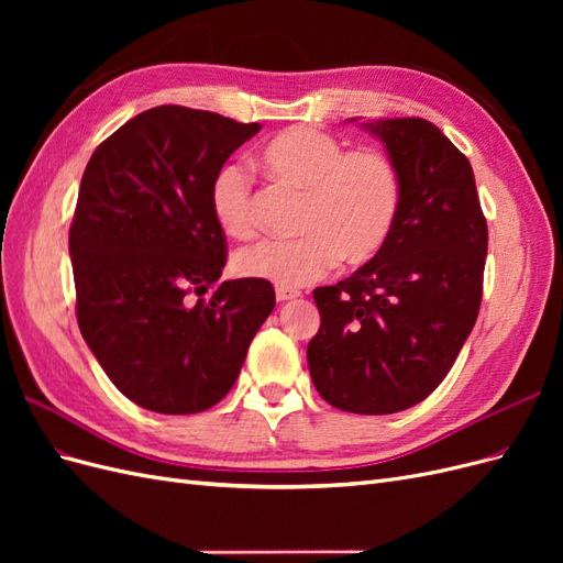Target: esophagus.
Instances as JSON below:
<instances>
[{
  "instance_id": "obj_1",
  "label": "esophagus",
  "mask_w": 563,
  "mask_h": 563,
  "mask_svg": "<svg viewBox=\"0 0 563 563\" xmlns=\"http://www.w3.org/2000/svg\"><path fill=\"white\" fill-rule=\"evenodd\" d=\"M300 296V291H296V288H277V300L279 302H286V300H294V298H298Z\"/></svg>"
}]
</instances>
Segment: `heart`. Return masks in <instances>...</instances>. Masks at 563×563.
Returning a JSON list of instances; mask_svg holds the SVG:
<instances>
[{"label": "heart", "mask_w": 563, "mask_h": 563, "mask_svg": "<svg viewBox=\"0 0 563 563\" xmlns=\"http://www.w3.org/2000/svg\"><path fill=\"white\" fill-rule=\"evenodd\" d=\"M261 168L277 183L302 192L296 240H265L234 255V272L246 279L298 288L327 275L343 258L371 261L391 232L399 211V176L378 150H347L335 135L291 126L261 150ZM211 213L232 240L255 234L251 180L228 164L211 183Z\"/></svg>", "instance_id": "b5f03b06"}]
</instances>
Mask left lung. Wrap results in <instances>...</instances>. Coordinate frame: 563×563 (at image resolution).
Here are the masks:
<instances>
[{
  "label": "left lung",
  "mask_w": 563,
  "mask_h": 563,
  "mask_svg": "<svg viewBox=\"0 0 563 563\" xmlns=\"http://www.w3.org/2000/svg\"><path fill=\"white\" fill-rule=\"evenodd\" d=\"M399 176L383 249L335 286L314 288L308 345L319 395L340 411L387 416L430 397L479 314L486 218L467 157L422 117L364 124Z\"/></svg>",
  "instance_id": "1"
}]
</instances>
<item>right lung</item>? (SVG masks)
Returning a JSON list of instances; mask_svg holds the SVG:
<instances>
[{"mask_svg": "<svg viewBox=\"0 0 563 563\" xmlns=\"http://www.w3.org/2000/svg\"><path fill=\"white\" fill-rule=\"evenodd\" d=\"M258 131L159 106L100 143L81 176L70 225L77 323L114 387L147 411L216 406L275 310L269 282L218 284L228 242L209 199L213 176Z\"/></svg>", "mask_w": 563, "mask_h": 563, "instance_id": "obj_1", "label": "right lung"}]
</instances>
